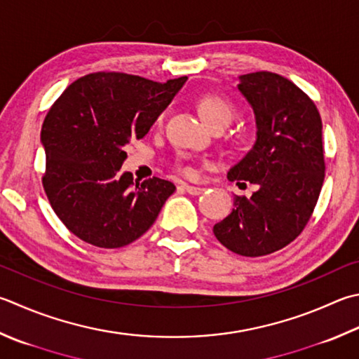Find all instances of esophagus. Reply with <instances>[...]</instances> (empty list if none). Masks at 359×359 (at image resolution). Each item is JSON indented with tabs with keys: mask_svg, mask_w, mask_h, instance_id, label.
<instances>
[{
	"mask_svg": "<svg viewBox=\"0 0 359 359\" xmlns=\"http://www.w3.org/2000/svg\"><path fill=\"white\" fill-rule=\"evenodd\" d=\"M184 191L189 194V195H200L205 192V189L203 187H198V186H191V184H182L181 186Z\"/></svg>",
	"mask_w": 359,
	"mask_h": 359,
	"instance_id": "1",
	"label": "esophagus"
}]
</instances>
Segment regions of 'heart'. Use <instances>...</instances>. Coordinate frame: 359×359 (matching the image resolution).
I'll return each mask as SVG.
<instances>
[{"label":"heart","mask_w":359,"mask_h":359,"mask_svg":"<svg viewBox=\"0 0 359 359\" xmlns=\"http://www.w3.org/2000/svg\"><path fill=\"white\" fill-rule=\"evenodd\" d=\"M200 112L203 118L206 120L208 125L214 123L217 120H228L231 121L233 118V107L229 106L225 100L219 97H206L200 101ZM186 175H194V170L191 167L184 168Z\"/></svg>","instance_id":"heart-1"}]
</instances>
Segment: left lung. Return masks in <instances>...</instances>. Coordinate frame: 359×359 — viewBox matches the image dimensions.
Wrapping results in <instances>:
<instances>
[{
	"label": "left lung",
	"mask_w": 359,
	"mask_h": 359,
	"mask_svg": "<svg viewBox=\"0 0 359 359\" xmlns=\"http://www.w3.org/2000/svg\"><path fill=\"white\" fill-rule=\"evenodd\" d=\"M238 92L255 114L253 147L228 172L239 187L233 212L214 225L222 245L242 256H264L286 247L313 214L325 178L322 118L292 81L270 72L241 74Z\"/></svg>",
	"instance_id": "1"
}]
</instances>
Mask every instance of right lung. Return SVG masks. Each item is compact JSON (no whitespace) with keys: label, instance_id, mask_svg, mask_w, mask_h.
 Masks as SVG:
<instances>
[{"label":"right lung","instance_id":"1","mask_svg":"<svg viewBox=\"0 0 359 359\" xmlns=\"http://www.w3.org/2000/svg\"><path fill=\"white\" fill-rule=\"evenodd\" d=\"M187 76L167 83L125 73H92L72 83L46 114L43 187L57 217L81 241L118 248L139 239L175 192L154 177L121 173L131 139L150 131Z\"/></svg>","mask_w":359,"mask_h":359}]
</instances>
